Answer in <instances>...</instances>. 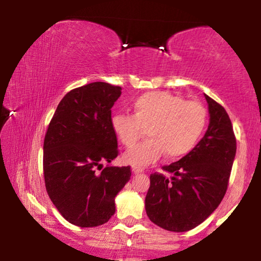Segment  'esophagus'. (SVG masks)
Returning <instances> with one entry per match:
<instances>
[{
	"label": "esophagus",
	"instance_id": "esophagus-1",
	"mask_svg": "<svg viewBox=\"0 0 261 261\" xmlns=\"http://www.w3.org/2000/svg\"><path fill=\"white\" fill-rule=\"evenodd\" d=\"M133 172L136 173V174H139V173L143 172V168H141V167H137V166H133Z\"/></svg>",
	"mask_w": 261,
	"mask_h": 261
}]
</instances>
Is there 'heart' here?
<instances>
[{"label": "heart", "mask_w": 261, "mask_h": 261, "mask_svg": "<svg viewBox=\"0 0 261 261\" xmlns=\"http://www.w3.org/2000/svg\"><path fill=\"white\" fill-rule=\"evenodd\" d=\"M134 115L115 114L112 128L122 146L131 148L147 128L149 139L125 154L133 166L143 167L167 153L178 160L190 153L202 137L207 110L199 101L187 100L169 92H148L133 103Z\"/></svg>", "instance_id": "b5f03b06"}]
</instances>
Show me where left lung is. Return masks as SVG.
I'll use <instances>...</instances> for the list:
<instances>
[{"instance_id": "1", "label": "left lung", "mask_w": 261, "mask_h": 261, "mask_svg": "<svg viewBox=\"0 0 261 261\" xmlns=\"http://www.w3.org/2000/svg\"><path fill=\"white\" fill-rule=\"evenodd\" d=\"M210 125L190 153L149 176L145 205L149 220L172 232L195 228L218 207L228 188L237 141L226 109L205 95Z\"/></svg>"}]
</instances>
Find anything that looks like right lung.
<instances>
[{"instance_id":"1","label":"right lung","mask_w":261,"mask_h":261,"mask_svg":"<svg viewBox=\"0 0 261 261\" xmlns=\"http://www.w3.org/2000/svg\"><path fill=\"white\" fill-rule=\"evenodd\" d=\"M121 88L93 82L74 88L59 103L44 139L47 195L60 214L79 227L104 224L115 214V196L131 167H109L118 157L112 107Z\"/></svg>"}]
</instances>
